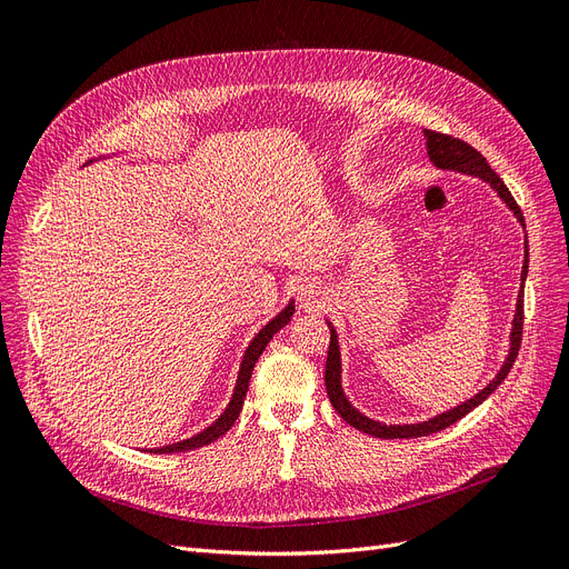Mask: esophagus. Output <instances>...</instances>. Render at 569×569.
<instances>
[{"label":"esophagus","mask_w":569,"mask_h":569,"mask_svg":"<svg viewBox=\"0 0 569 569\" xmlns=\"http://www.w3.org/2000/svg\"><path fill=\"white\" fill-rule=\"evenodd\" d=\"M300 305H302L305 309H313V307L318 305V290H316L313 283H305V286L300 288Z\"/></svg>","instance_id":"34e87169"}]
</instances>
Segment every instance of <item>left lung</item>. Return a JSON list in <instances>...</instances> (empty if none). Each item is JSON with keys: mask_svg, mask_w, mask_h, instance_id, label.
I'll list each match as a JSON object with an SVG mask.
<instances>
[{"mask_svg": "<svg viewBox=\"0 0 569 569\" xmlns=\"http://www.w3.org/2000/svg\"><path fill=\"white\" fill-rule=\"evenodd\" d=\"M427 138V152L429 159L433 161L436 168L440 170H457V172H466L472 177H480L485 182H489L493 187V191L505 200V204L512 209L515 217L519 219V223L526 228L523 214H521V207L517 204V200L512 198L510 189L505 187L502 179L491 170V166L487 163V159L477 152L475 147H470L468 142L452 138L447 133H438V131H425ZM526 274H528V242H526V260H523V269H521V283H526ZM330 325V322H327ZM521 332H523V286L519 292V300H517V313H515V322H512V335H510V355H507V360L502 365V369L498 371V376L485 387L482 392H477L472 399H468L466 403L447 410L442 415L431 417L427 422L420 425H382L371 420V417L362 415L357 408L350 406V401L346 399L343 390H341V355H339V339L335 327L330 325V350H327V365H325V387H327V397H330L335 410L343 417V420L360 429L373 438H385V440H392V438H420V436H429L436 431H442L450 425L459 422L461 417H466L472 408L480 406L489 395H493L498 390V385L507 378L510 373L517 355H519V346H521Z\"/></svg>", "mask_w": 569, "mask_h": 569, "instance_id": "obj_1", "label": "left lung"}]
</instances>
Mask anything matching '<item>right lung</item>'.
<instances>
[{
    "label": "right lung",
    "mask_w": 569,
    "mask_h": 569,
    "mask_svg": "<svg viewBox=\"0 0 569 569\" xmlns=\"http://www.w3.org/2000/svg\"><path fill=\"white\" fill-rule=\"evenodd\" d=\"M295 313V307L292 302L274 318L269 320L262 330L256 335V339L249 343L247 352H244V360H242V369H239V376H237V385H234V392H232V399L228 403V408L223 410V415L219 417V420L207 427L204 431H200L198 436L189 438V440H182V442H172V445H166V447H157V450H149L154 455H172V452H189V450H196V447H202V445H209L214 442L217 438H221L239 417V412H242V406H244V397L249 392V380H251V373H253V367L258 362V357L262 355L264 346L269 343V339H272L283 325L290 322V316Z\"/></svg>",
    "instance_id": "right-lung-1"
}]
</instances>
